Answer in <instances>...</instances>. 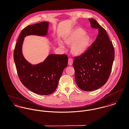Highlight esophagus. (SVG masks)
I'll return each instance as SVG.
<instances>
[{
    "label": "esophagus",
    "instance_id": "34e87169",
    "mask_svg": "<svg viewBox=\"0 0 129 129\" xmlns=\"http://www.w3.org/2000/svg\"><path fill=\"white\" fill-rule=\"evenodd\" d=\"M72 63H73V59H71V58H70L69 59V60H68V64L69 66H72Z\"/></svg>",
    "mask_w": 129,
    "mask_h": 129
}]
</instances>
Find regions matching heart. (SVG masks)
<instances>
[{"mask_svg":"<svg viewBox=\"0 0 129 129\" xmlns=\"http://www.w3.org/2000/svg\"><path fill=\"white\" fill-rule=\"evenodd\" d=\"M85 31L81 28H77L64 37V43L68 45H72L71 52L75 56H81L86 52L91 43V38L85 34ZM59 46L64 49L63 44L59 41Z\"/></svg>","mask_w":129,"mask_h":129,"instance_id":"1","label":"heart"}]
</instances>
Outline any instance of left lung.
I'll return each mask as SVG.
<instances>
[{"label":"left lung","mask_w":129,"mask_h":129,"mask_svg":"<svg viewBox=\"0 0 129 129\" xmlns=\"http://www.w3.org/2000/svg\"><path fill=\"white\" fill-rule=\"evenodd\" d=\"M91 27L98 28L94 42L85 53L74 57L75 80L81 90H95L107 82L114 59V49L106 30L94 19H89Z\"/></svg>","instance_id":"left-lung-1"}]
</instances>
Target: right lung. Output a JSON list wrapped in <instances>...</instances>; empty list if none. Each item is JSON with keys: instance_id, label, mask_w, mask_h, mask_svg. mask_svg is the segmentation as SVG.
I'll list each match as a JSON object with an SVG mask.
<instances>
[{"instance_id": "1", "label": "right lung", "mask_w": 129, "mask_h": 129, "mask_svg": "<svg viewBox=\"0 0 129 129\" xmlns=\"http://www.w3.org/2000/svg\"><path fill=\"white\" fill-rule=\"evenodd\" d=\"M49 22L29 25L22 30L16 44L14 59L20 81L35 94L48 95L57 89L63 70L68 65L66 55L50 54L43 62L31 64L23 57L22 46L24 38L30 35L44 36L48 34Z\"/></svg>"}]
</instances>
